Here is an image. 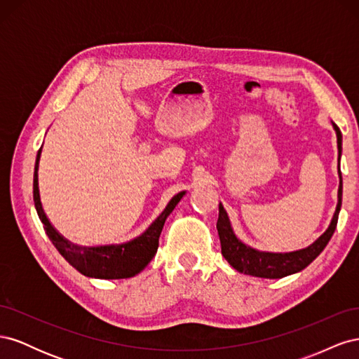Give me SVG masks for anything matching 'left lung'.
<instances>
[{
	"instance_id": "obj_1",
	"label": "left lung",
	"mask_w": 359,
	"mask_h": 359,
	"mask_svg": "<svg viewBox=\"0 0 359 359\" xmlns=\"http://www.w3.org/2000/svg\"><path fill=\"white\" fill-rule=\"evenodd\" d=\"M332 127L337 135V147H339V202L335 206V212L332 215V220L316 241L310 244L306 248L295 250V252H286V253H273V252H260L253 247L244 244L240 238H238L232 229V224L229 220L223 205H219V220H217V231H219L220 243H222V255L223 257L231 264L240 273L247 276L260 277V278H283L286 276L299 273L301 269L309 266L314 259H316L322 250L327 247L331 236L337 227V220H339V214L341 208V196H343V178L340 172V156H341V132L337 124L332 123Z\"/></svg>"
}]
</instances>
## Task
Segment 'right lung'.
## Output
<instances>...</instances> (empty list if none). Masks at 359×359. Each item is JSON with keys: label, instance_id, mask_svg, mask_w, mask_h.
Wrapping results in <instances>:
<instances>
[{"label": "right lung", "instance_id": "add662e5", "mask_svg": "<svg viewBox=\"0 0 359 359\" xmlns=\"http://www.w3.org/2000/svg\"><path fill=\"white\" fill-rule=\"evenodd\" d=\"M43 147V145H41ZM41 156V148L39 149L36 157L34 166V181H32V194H34V205L39 214V219L43 223V229L52 244L60 252V255L67 260V262L79 271L81 274L91 277V278H104V280H115V278H130L137 276L140 271H144L145 266L153 260L158 248V238L161 233L163 226L173 211V208L182 199L186 191H180L173 196L166 208L157 217V219L148 226V229L133 238L127 243L121 244H106V245H79L69 241L64 238L53 224L49 222L48 215L43 210L40 201V190H39V163Z\"/></svg>", "mask_w": 359, "mask_h": 359}]
</instances>
